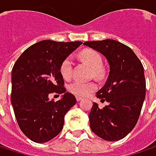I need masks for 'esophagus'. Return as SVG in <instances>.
<instances>
[{"mask_svg":"<svg viewBox=\"0 0 156 156\" xmlns=\"http://www.w3.org/2000/svg\"><path fill=\"white\" fill-rule=\"evenodd\" d=\"M82 99H83V98H82L81 97H76V100H77V101H81Z\"/></svg>","mask_w":156,"mask_h":156,"instance_id":"obj_1","label":"esophagus"}]
</instances>
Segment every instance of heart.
I'll return each mask as SVG.
<instances>
[{
	"label": "heart",
	"instance_id": "1",
	"mask_svg": "<svg viewBox=\"0 0 156 156\" xmlns=\"http://www.w3.org/2000/svg\"><path fill=\"white\" fill-rule=\"evenodd\" d=\"M81 58L86 62L94 71L96 75H99L101 73V66H102V58L100 54L94 50H83L80 53ZM73 60L71 57L66 58L60 65V73L65 79H69L72 76ZM97 85L94 83H87L82 81H74L72 83L68 85V90L76 96L85 97L93 90H96Z\"/></svg>",
	"mask_w": 156,
	"mask_h": 156
}]
</instances>
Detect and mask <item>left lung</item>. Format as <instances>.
Masks as SVG:
<instances>
[{
    "label": "left lung",
    "mask_w": 156,
    "mask_h": 156,
    "mask_svg": "<svg viewBox=\"0 0 156 156\" xmlns=\"http://www.w3.org/2000/svg\"><path fill=\"white\" fill-rule=\"evenodd\" d=\"M100 52L109 64V74L97 98L109 103L99 108L93 103L89 115L91 130L106 141L123 139L135 127L146 97L144 67L129 47L115 40L85 41Z\"/></svg>",
    "instance_id": "obj_1"
}]
</instances>
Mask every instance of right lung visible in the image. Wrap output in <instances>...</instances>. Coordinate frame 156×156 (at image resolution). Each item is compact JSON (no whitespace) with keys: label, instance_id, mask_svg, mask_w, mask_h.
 Listing matches in <instances>:
<instances>
[{"label":"right lung","instance_id":"obj_1","mask_svg":"<svg viewBox=\"0 0 156 156\" xmlns=\"http://www.w3.org/2000/svg\"><path fill=\"white\" fill-rule=\"evenodd\" d=\"M83 42L44 40L25 50L11 73V104L22 132L32 141L45 143L59 134L64 118L75 105V97L66 91L60 65ZM50 93L63 94L50 101Z\"/></svg>","mask_w":156,"mask_h":156}]
</instances>
